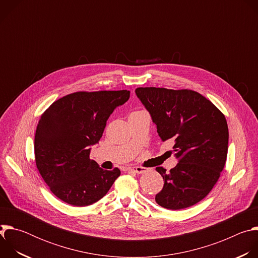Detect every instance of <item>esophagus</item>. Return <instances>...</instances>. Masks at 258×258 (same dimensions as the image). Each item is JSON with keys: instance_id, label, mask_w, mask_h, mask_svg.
Segmentation results:
<instances>
[{"instance_id": "obj_1", "label": "esophagus", "mask_w": 258, "mask_h": 258, "mask_svg": "<svg viewBox=\"0 0 258 258\" xmlns=\"http://www.w3.org/2000/svg\"><path fill=\"white\" fill-rule=\"evenodd\" d=\"M128 170H130V171H133V172H136V173H138V174H141V173L146 172L147 170H148V168L143 167V166H133V167H130Z\"/></svg>"}]
</instances>
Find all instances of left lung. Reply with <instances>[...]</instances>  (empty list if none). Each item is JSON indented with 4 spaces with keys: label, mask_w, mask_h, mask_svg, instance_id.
Segmentation results:
<instances>
[{
    "label": "left lung",
    "mask_w": 258,
    "mask_h": 258,
    "mask_svg": "<svg viewBox=\"0 0 258 258\" xmlns=\"http://www.w3.org/2000/svg\"><path fill=\"white\" fill-rule=\"evenodd\" d=\"M136 94L161 141H174L178 161L169 172L156 167L164 180L156 203L171 210L193 206L209 194L226 164L229 128L224 113L192 90L150 87L138 88Z\"/></svg>",
    "instance_id": "left-lung-1"
}]
</instances>
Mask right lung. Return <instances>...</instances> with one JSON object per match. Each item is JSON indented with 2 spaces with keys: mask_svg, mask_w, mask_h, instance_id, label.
Instances as JSON below:
<instances>
[{
  "mask_svg": "<svg viewBox=\"0 0 258 258\" xmlns=\"http://www.w3.org/2000/svg\"><path fill=\"white\" fill-rule=\"evenodd\" d=\"M130 91L76 92L55 101L41 115L34 137L35 164L51 192L73 206L103 198L120 170H104L90 159V146L102 138L106 121Z\"/></svg>",
  "mask_w": 258,
  "mask_h": 258,
  "instance_id": "add662e5",
  "label": "right lung"
}]
</instances>
